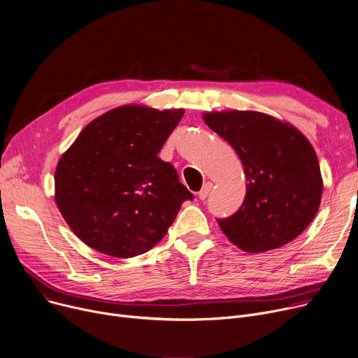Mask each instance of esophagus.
<instances>
[{"label": "esophagus", "instance_id": "1", "mask_svg": "<svg viewBox=\"0 0 358 358\" xmlns=\"http://www.w3.org/2000/svg\"><path fill=\"white\" fill-rule=\"evenodd\" d=\"M211 188H213V184H211V182H206V184L203 185V188L199 192V199H200V200H206V199L208 197L210 192H211Z\"/></svg>", "mask_w": 358, "mask_h": 358}]
</instances>
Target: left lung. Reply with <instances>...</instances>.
I'll use <instances>...</instances> for the list:
<instances>
[{"mask_svg":"<svg viewBox=\"0 0 358 358\" xmlns=\"http://www.w3.org/2000/svg\"><path fill=\"white\" fill-rule=\"evenodd\" d=\"M204 121L239 155L248 181L239 210L217 219L222 231L250 253L294 241L314 220L322 194L320 162L308 139L260 112H213Z\"/></svg>","mask_w":358,"mask_h":358,"instance_id":"8db88e82","label":"left lung"}]
</instances>
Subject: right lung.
Here are the masks:
<instances>
[{
	"mask_svg": "<svg viewBox=\"0 0 358 358\" xmlns=\"http://www.w3.org/2000/svg\"><path fill=\"white\" fill-rule=\"evenodd\" d=\"M184 110L122 106L92 121L60 158L56 203L82 242L113 257L152 249L194 196L158 157Z\"/></svg>",
	"mask_w": 358,
	"mask_h": 358,
	"instance_id": "1",
	"label": "right lung"
}]
</instances>
